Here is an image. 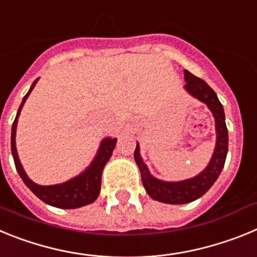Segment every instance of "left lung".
Listing matches in <instances>:
<instances>
[{"instance_id":"left-lung-1","label":"left lung","mask_w":257,"mask_h":257,"mask_svg":"<svg viewBox=\"0 0 257 257\" xmlns=\"http://www.w3.org/2000/svg\"><path fill=\"white\" fill-rule=\"evenodd\" d=\"M184 77L187 81L185 88L193 96L207 104L215 117L217 140L216 148L213 152L210 165L206 167L205 171H202L196 178L179 181V183H169V181L158 180L149 174L147 166L144 165L142 157H140L139 145H136V149L134 152V158L136 161V165L139 166L143 185H144L147 193L156 201L171 203V205L188 203V202L196 201L197 198L203 196L219 178L224 163H225L226 153H228V128L225 124V114H224V108L217 99L216 94L203 79L198 78L188 70H184Z\"/></svg>"}]
</instances>
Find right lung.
<instances>
[{
    "label": "right lung",
    "mask_w": 257,
    "mask_h": 257,
    "mask_svg": "<svg viewBox=\"0 0 257 257\" xmlns=\"http://www.w3.org/2000/svg\"><path fill=\"white\" fill-rule=\"evenodd\" d=\"M37 81L38 78L32 83L29 91L27 92V95L23 99L17 117H15V121L13 123V128H11V152H13L15 167H17L20 178L26 183L27 187L35 193L41 201H44L47 205H51L54 207L59 208H77L90 205V203H92L97 198L99 193H100L101 172H103L105 163L108 162L110 156H112L117 139L115 138L114 139H109V138L108 139H104L96 157H95V160L92 161L91 166L83 174L77 176V178L72 179V180L67 181V183L58 184V185H50V187H42V185L33 183L27 176V174L22 167V163H20L19 158H18L17 147H15V134H17L18 117L20 114V110H22L27 97L31 94Z\"/></svg>",
    "instance_id": "1"
}]
</instances>
